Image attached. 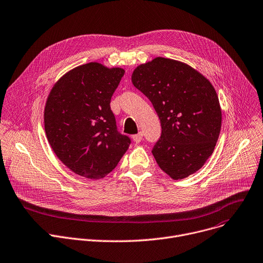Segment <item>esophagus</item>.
I'll return each mask as SVG.
<instances>
[{
	"instance_id": "1",
	"label": "esophagus",
	"mask_w": 263,
	"mask_h": 263,
	"mask_svg": "<svg viewBox=\"0 0 263 263\" xmlns=\"http://www.w3.org/2000/svg\"><path fill=\"white\" fill-rule=\"evenodd\" d=\"M132 138H133V140L136 142V144H139V142H140V141H141V139H142V133H141V132H139L138 134L133 135V136H132Z\"/></svg>"
}]
</instances>
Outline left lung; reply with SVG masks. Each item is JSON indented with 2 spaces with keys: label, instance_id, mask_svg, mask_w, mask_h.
<instances>
[{
  "label": "left lung",
  "instance_id": "left-lung-1",
  "mask_svg": "<svg viewBox=\"0 0 263 263\" xmlns=\"http://www.w3.org/2000/svg\"><path fill=\"white\" fill-rule=\"evenodd\" d=\"M131 81L160 119L161 136L152 150L159 168L174 180L197 172L221 129V108L211 82L187 64L160 57L137 66Z\"/></svg>",
  "mask_w": 263,
  "mask_h": 263
}]
</instances>
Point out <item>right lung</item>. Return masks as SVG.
<instances>
[{
	"label": "right lung",
	"mask_w": 263,
	"mask_h": 263,
	"mask_svg": "<svg viewBox=\"0 0 263 263\" xmlns=\"http://www.w3.org/2000/svg\"><path fill=\"white\" fill-rule=\"evenodd\" d=\"M124 74L123 68L91 62L69 70L47 97V139L58 158L80 176L104 178L130 146V138L117 132L110 108Z\"/></svg>",
	"instance_id": "obj_1"
}]
</instances>
